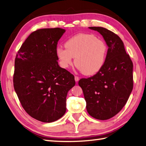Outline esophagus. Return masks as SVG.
I'll use <instances>...</instances> for the list:
<instances>
[{"mask_svg":"<svg viewBox=\"0 0 146 146\" xmlns=\"http://www.w3.org/2000/svg\"><path fill=\"white\" fill-rule=\"evenodd\" d=\"M74 80H75V81H79V80H80V78H79V77L78 76H74Z\"/></svg>","mask_w":146,"mask_h":146,"instance_id":"obj_1","label":"esophagus"}]
</instances>
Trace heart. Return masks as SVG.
Masks as SVG:
<instances>
[{
	"label": "heart",
	"mask_w": 146,
	"mask_h": 146,
	"mask_svg": "<svg viewBox=\"0 0 146 146\" xmlns=\"http://www.w3.org/2000/svg\"><path fill=\"white\" fill-rule=\"evenodd\" d=\"M66 48L58 47L56 55L60 65L67 68L74 64L85 75H93L99 72L106 62L108 47L103 40L92 34L79 33L65 42Z\"/></svg>",
	"instance_id": "b5f03b06"
}]
</instances>
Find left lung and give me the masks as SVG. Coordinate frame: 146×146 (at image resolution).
I'll return each instance as SVG.
<instances>
[{
	"mask_svg": "<svg viewBox=\"0 0 146 146\" xmlns=\"http://www.w3.org/2000/svg\"><path fill=\"white\" fill-rule=\"evenodd\" d=\"M103 36L108 46L106 62L99 72L78 81L91 116L106 120L126 104L133 88V64L116 33L103 27H90Z\"/></svg>",
	"mask_w": 146,
	"mask_h": 146,
	"instance_id": "8db88e82",
	"label": "left lung"
}]
</instances>
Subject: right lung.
<instances>
[{"mask_svg": "<svg viewBox=\"0 0 146 146\" xmlns=\"http://www.w3.org/2000/svg\"><path fill=\"white\" fill-rule=\"evenodd\" d=\"M65 32L60 28L33 32L15 59L13 87L27 113L34 119L52 123L66 112V98L75 84L74 77L58 65V42Z\"/></svg>", "mask_w": 146, "mask_h": 146, "instance_id": "right-lung-1", "label": "right lung"}]
</instances>
